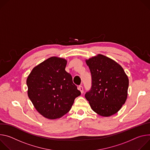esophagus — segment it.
Returning a JSON list of instances; mask_svg holds the SVG:
<instances>
[{"instance_id":"34e87169","label":"esophagus","mask_w":150,"mask_h":150,"mask_svg":"<svg viewBox=\"0 0 150 150\" xmlns=\"http://www.w3.org/2000/svg\"><path fill=\"white\" fill-rule=\"evenodd\" d=\"M78 89H79V90L81 92V93H83V86H82L81 85H80V86H79Z\"/></svg>"}]
</instances>
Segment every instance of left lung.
I'll use <instances>...</instances> for the list:
<instances>
[{
	"label": "left lung",
	"instance_id": "1",
	"mask_svg": "<svg viewBox=\"0 0 150 150\" xmlns=\"http://www.w3.org/2000/svg\"><path fill=\"white\" fill-rule=\"evenodd\" d=\"M86 62L92 76V86L85 94L93 111L104 117L117 113L127 96L129 79L117 62L98 54Z\"/></svg>",
	"mask_w": 150,
	"mask_h": 150
}]
</instances>
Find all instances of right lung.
I'll use <instances>...</instances> for the list:
<instances>
[{
  "mask_svg": "<svg viewBox=\"0 0 150 150\" xmlns=\"http://www.w3.org/2000/svg\"><path fill=\"white\" fill-rule=\"evenodd\" d=\"M67 60L52 57L33 69L27 79L28 96L36 110L49 119L61 117L81 92L65 70Z\"/></svg>",
  "mask_w": 150,
  "mask_h": 150,
  "instance_id": "1",
  "label": "right lung"
}]
</instances>
